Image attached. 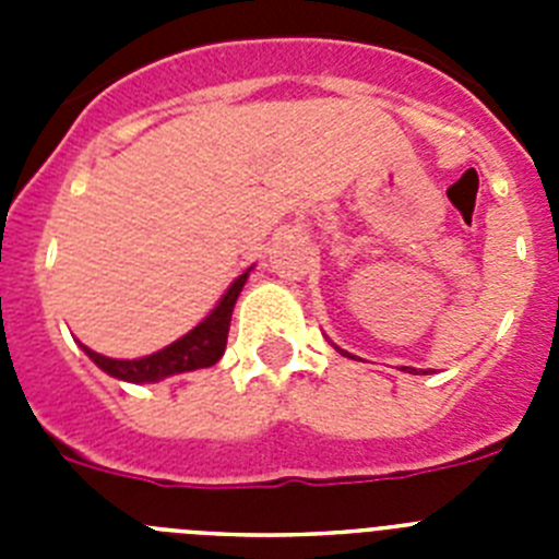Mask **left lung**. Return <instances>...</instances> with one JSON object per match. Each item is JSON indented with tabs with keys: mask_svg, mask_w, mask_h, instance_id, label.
Masks as SVG:
<instances>
[{
	"mask_svg": "<svg viewBox=\"0 0 559 559\" xmlns=\"http://www.w3.org/2000/svg\"><path fill=\"white\" fill-rule=\"evenodd\" d=\"M335 349H338V347H335ZM341 353H344V349H341ZM344 355H347V353H344ZM406 372H414V369H412V367H406Z\"/></svg>",
	"mask_w": 559,
	"mask_h": 559,
	"instance_id": "1",
	"label": "left lung"
}]
</instances>
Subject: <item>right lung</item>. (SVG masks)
Wrapping results in <instances>:
<instances>
[{"mask_svg": "<svg viewBox=\"0 0 559 559\" xmlns=\"http://www.w3.org/2000/svg\"><path fill=\"white\" fill-rule=\"evenodd\" d=\"M249 271L237 276L235 283L229 285V290L224 294V299L218 302V308L206 316L199 328H192L190 333L181 335L179 341L167 344L159 353L145 355V358L133 360H120V358H106V355L95 353V349L83 347V353L95 360L103 372H108L111 378L128 380V383H156V380H165L170 374L192 372V369H204L218 364L221 355L226 349V335H229V322L231 310H235L237 296L243 290L246 280H249Z\"/></svg>", "mask_w": 559, "mask_h": 559, "instance_id": "obj_1", "label": "right lung"}]
</instances>
